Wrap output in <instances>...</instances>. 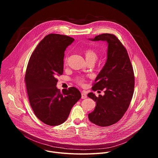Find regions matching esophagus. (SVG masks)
I'll use <instances>...</instances> for the list:
<instances>
[{"label":"esophagus","instance_id":"1","mask_svg":"<svg viewBox=\"0 0 158 158\" xmlns=\"http://www.w3.org/2000/svg\"><path fill=\"white\" fill-rule=\"evenodd\" d=\"M81 98H82V99H85V98H87V95H86V94L84 93V92H82V93H81Z\"/></svg>","mask_w":158,"mask_h":158}]
</instances>
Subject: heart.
Listing matches in <instances>:
<instances>
[{"label": "heart", "instance_id": "heart-1", "mask_svg": "<svg viewBox=\"0 0 158 158\" xmlns=\"http://www.w3.org/2000/svg\"><path fill=\"white\" fill-rule=\"evenodd\" d=\"M84 55H85V59L87 62H90V61H93V62H96V60L98 59V53L92 49H87L84 52ZM64 62L65 63H67V57H66L64 59ZM76 82L79 84V85H84V82H85V79L82 77H77L76 79Z\"/></svg>", "mask_w": 158, "mask_h": 158}]
</instances>
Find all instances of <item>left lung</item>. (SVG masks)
I'll use <instances>...</instances> for the list:
<instances>
[{
  "label": "left lung",
  "mask_w": 158,
  "mask_h": 158,
  "mask_svg": "<svg viewBox=\"0 0 158 158\" xmlns=\"http://www.w3.org/2000/svg\"><path fill=\"white\" fill-rule=\"evenodd\" d=\"M90 40L106 41L108 48L106 62L92 87L94 91L104 90V95L87 94L96 103L88 117L98 126H109L118 122L129 107L134 89L133 68L126 49L114 34H102Z\"/></svg>",
  "instance_id": "left-lung-1"
}]
</instances>
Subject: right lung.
I'll list each match as a JSON object with an SVG mask.
<instances>
[{
  "mask_svg": "<svg viewBox=\"0 0 158 158\" xmlns=\"http://www.w3.org/2000/svg\"><path fill=\"white\" fill-rule=\"evenodd\" d=\"M74 40L64 35H46L37 45L27 64L25 82L31 106L37 118L49 126L65 122L81 98L74 87L62 92L56 87L57 77L63 74L64 52Z\"/></svg>",
  "mask_w": 158,
  "mask_h": 158,
  "instance_id": "add662e5",
  "label": "right lung"
}]
</instances>
